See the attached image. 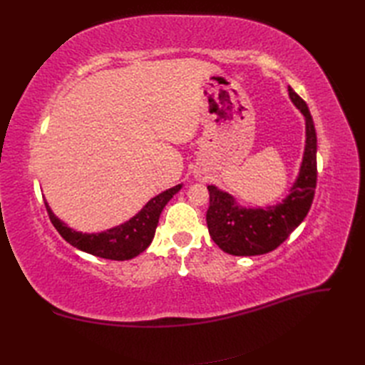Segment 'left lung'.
Returning a JSON list of instances; mask_svg holds the SVG:
<instances>
[{
  "label": "left lung",
  "instance_id": "8db88e82",
  "mask_svg": "<svg viewBox=\"0 0 365 365\" xmlns=\"http://www.w3.org/2000/svg\"><path fill=\"white\" fill-rule=\"evenodd\" d=\"M289 97L306 120V146L298 178L279 205L244 208L227 192L208 185V233L215 244L233 256H260L277 248L303 222L312 205L317 187V132L303 98L291 86Z\"/></svg>",
  "mask_w": 365,
  "mask_h": 365
}]
</instances>
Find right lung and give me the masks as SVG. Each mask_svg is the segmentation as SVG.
Masks as SVG:
<instances>
[{"instance_id":"add662e5","label":"right lung","mask_w":365,"mask_h":365,"mask_svg":"<svg viewBox=\"0 0 365 365\" xmlns=\"http://www.w3.org/2000/svg\"><path fill=\"white\" fill-rule=\"evenodd\" d=\"M181 184L172 187V189L160 193L141 208V212L135 215L128 222L118 227L109 228L102 233L86 235L76 231L65 225L61 219L53 215L48 204L46 202V208L48 212L51 224L59 231V235L68 242L70 245L77 250H82L93 256L109 259V260H129L138 256L140 252L145 251L155 235L158 225V219L173 195L181 190Z\"/></svg>"}]
</instances>
